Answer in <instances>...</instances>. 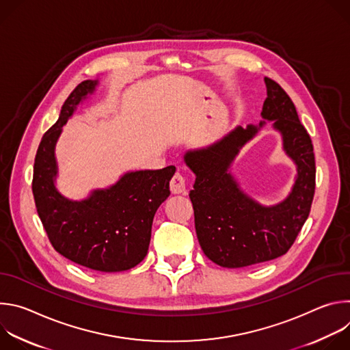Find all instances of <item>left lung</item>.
Masks as SVG:
<instances>
[{"label":"left lung","mask_w":350,"mask_h":350,"mask_svg":"<svg viewBox=\"0 0 350 350\" xmlns=\"http://www.w3.org/2000/svg\"><path fill=\"white\" fill-rule=\"evenodd\" d=\"M98 83L81 81L68 96L57 123L42 135L31 189L38 217L58 254L91 270L119 273L135 267L145 258L154 216L170 195L169 184L176 167L126 172L115 184L92 189L80 201L57 188V141Z\"/></svg>","instance_id":"left-lung-1"}]
</instances>
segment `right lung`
Instances as JSON below:
<instances>
[{
	"mask_svg": "<svg viewBox=\"0 0 350 350\" xmlns=\"http://www.w3.org/2000/svg\"><path fill=\"white\" fill-rule=\"evenodd\" d=\"M267 98L258 124L238 127L220 142L184 155L195 174L189 199L195 228L205 255L227 269L273 260L288 252L305 224L316 187L313 144L288 94L265 79ZM271 121L283 137V148L297 166L295 184L288 196L267 207L249 197L230 172L239 149Z\"/></svg>",
	"mask_w": 350,
	"mask_h": 350,
	"instance_id": "1",
	"label": "right lung"
}]
</instances>
